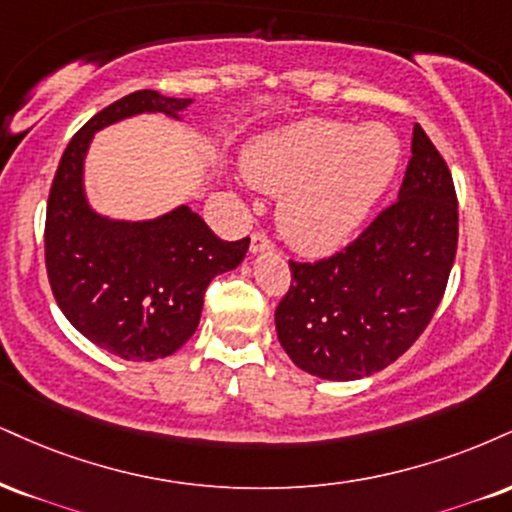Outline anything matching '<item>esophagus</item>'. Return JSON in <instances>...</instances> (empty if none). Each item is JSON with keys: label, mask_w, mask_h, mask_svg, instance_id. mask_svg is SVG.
<instances>
[{"label": "esophagus", "mask_w": 512, "mask_h": 512, "mask_svg": "<svg viewBox=\"0 0 512 512\" xmlns=\"http://www.w3.org/2000/svg\"><path fill=\"white\" fill-rule=\"evenodd\" d=\"M272 238L267 236V233L262 231H255L250 236V252H264V250H272Z\"/></svg>", "instance_id": "34e87169"}]
</instances>
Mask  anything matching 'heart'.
I'll return each mask as SVG.
<instances>
[{"mask_svg":"<svg viewBox=\"0 0 512 512\" xmlns=\"http://www.w3.org/2000/svg\"><path fill=\"white\" fill-rule=\"evenodd\" d=\"M398 164L400 143L389 128L326 119L264 135L243 159L252 186L281 195L276 221L283 238L310 255L360 231Z\"/></svg>","mask_w":512,"mask_h":512,"instance_id":"obj_1","label":"heart"}]
</instances>
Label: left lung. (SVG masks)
<instances>
[{
    "mask_svg": "<svg viewBox=\"0 0 512 512\" xmlns=\"http://www.w3.org/2000/svg\"><path fill=\"white\" fill-rule=\"evenodd\" d=\"M458 250V197L446 159L417 123L398 200L353 243L288 262L276 334L303 372L353 381L396 362L432 322Z\"/></svg>",
    "mask_w": 512,
    "mask_h": 512,
    "instance_id": "obj_1",
    "label": "left lung"
}]
</instances>
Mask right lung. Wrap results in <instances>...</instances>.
<instances>
[{
  "label": "right lung",
  "mask_w": 512,
  "mask_h": 512,
  "mask_svg": "<svg viewBox=\"0 0 512 512\" xmlns=\"http://www.w3.org/2000/svg\"><path fill=\"white\" fill-rule=\"evenodd\" d=\"M190 102L138 90L104 107L73 135L49 188L45 264L54 300L88 341L123 360L176 353L200 324L209 281L236 269L250 245L221 240L186 205L150 221H114L85 200L92 135L143 112L178 119Z\"/></svg>",
  "instance_id": "right-lung-1"
}]
</instances>
